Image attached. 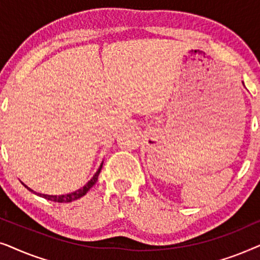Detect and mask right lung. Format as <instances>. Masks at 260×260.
I'll return each mask as SVG.
<instances>
[{"label":"right lung","instance_id":"right-lung-1","mask_svg":"<svg viewBox=\"0 0 260 260\" xmlns=\"http://www.w3.org/2000/svg\"><path fill=\"white\" fill-rule=\"evenodd\" d=\"M102 166L99 167V169L97 170V173L94 174L93 177H92V179L88 181V182L85 184L83 188H80V189H78L77 191H73V193L66 194V195H59V197H56V195H45V194H39V193H35V194L40 195V197L47 199V200H51V201H54V202H61V204H66V202H71V201L77 200V199L84 197V195L86 194L92 187H93V184L97 182L98 175H99V173H101V170H102ZM24 187H27V186H24ZM27 189L33 191L30 189V188H28V187H27ZM33 193H34V191H33Z\"/></svg>","mask_w":260,"mask_h":260}]
</instances>
